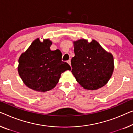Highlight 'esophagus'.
Segmentation results:
<instances>
[{
  "label": "esophagus",
  "instance_id": "esophagus-1",
  "mask_svg": "<svg viewBox=\"0 0 133 133\" xmlns=\"http://www.w3.org/2000/svg\"><path fill=\"white\" fill-rule=\"evenodd\" d=\"M67 63H68V64L70 65V66H71V62H70V60H68L67 61Z\"/></svg>",
  "mask_w": 133,
  "mask_h": 133
}]
</instances>
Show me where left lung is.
<instances>
[{
  "label": "left lung",
  "mask_w": 133,
  "mask_h": 133,
  "mask_svg": "<svg viewBox=\"0 0 133 133\" xmlns=\"http://www.w3.org/2000/svg\"><path fill=\"white\" fill-rule=\"evenodd\" d=\"M75 57L71 60L72 73L83 88L94 90L105 85L114 69L113 55L97 42L81 39L74 42Z\"/></svg>",
  "instance_id": "1"
}]
</instances>
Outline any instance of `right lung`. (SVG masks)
I'll use <instances>...</instances> for the list:
<instances>
[{"label": "right lung", "instance_id": "obj_1", "mask_svg": "<svg viewBox=\"0 0 133 133\" xmlns=\"http://www.w3.org/2000/svg\"><path fill=\"white\" fill-rule=\"evenodd\" d=\"M51 44L48 39L43 42L36 39L19 58V75L26 86L37 91L54 88L61 73L71 69L69 64L61 61L59 49L51 50Z\"/></svg>", "mask_w": 133, "mask_h": 133}]
</instances>
